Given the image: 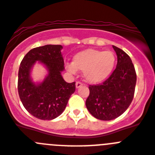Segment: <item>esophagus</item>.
<instances>
[{"label":"esophagus","instance_id":"1","mask_svg":"<svg viewBox=\"0 0 155 155\" xmlns=\"http://www.w3.org/2000/svg\"><path fill=\"white\" fill-rule=\"evenodd\" d=\"M75 85H76L77 88H79V87H81L82 85H83V84H82L81 82H80V81H77L76 84H75Z\"/></svg>","mask_w":155,"mask_h":155}]
</instances>
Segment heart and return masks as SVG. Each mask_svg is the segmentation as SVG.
<instances>
[{
    "label": "heart",
    "mask_w": 155,
    "mask_h": 155,
    "mask_svg": "<svg viewBox=\"0 0 155 155\" xmlns=\"http://www.w3.org/2000/svg\"><path fill=\"white\" fill-rule=\"evenodd\" d=\"M116 64V56L111 51L87 49L76 53L73 62L66 65L67 70L75 74L83 71V76L91 84L104 81L111 74Z\"/></svg>",
    "instance_id": "1"
}]
</instances>
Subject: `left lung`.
<instances>
[{"label":"left lung","instance_id":"left-lung-1","mask_svg":"<svg viewBox=\"0 0 155 155\" xmlns=\"http://www.w3.org/2000/svg\"><path fill=\"white\" fill-rule=\"evenodd\" d=\"M113 48L117 55L116 69L102 84L89 85L85 102L89 113L100 120L121 116L132 102L136 86V71L130 57L120 48Z\"/></svg>","mask_w":155,"mask_h":155}]
</instances>
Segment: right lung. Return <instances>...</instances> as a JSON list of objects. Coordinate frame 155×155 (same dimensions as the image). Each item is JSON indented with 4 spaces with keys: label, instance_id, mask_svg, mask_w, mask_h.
<instances>
[{
    "label": "right lung",
    "instance_id": "right-lung-1",
    "mask_svg": "<svg viewBox=\"0 0 155 155\" xmlns=\"http://www.w3.org/2000/svg\"><path fill=\"white\" fill-rule=\"evenodd\" d=\"M61 45H46L30 50L21 61L18 71V91L24 107L31 115L42 120L57 118L65 109L70 97L75 91V82L63 78L64 62ZM38 61L45 66L48 74L35 84L31 71Z\"/></svg>",
    "mask_w": 155,
    "mask_h": 155
}]
</instances>
